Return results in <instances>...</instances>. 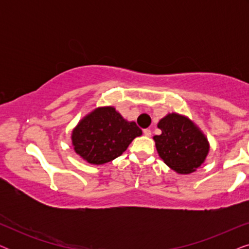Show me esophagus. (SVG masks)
Listing matches in <instances>:
<instances>
[{
    "label": "esophagus",
    "mask_w": 249,
    "mask_h": 249,
    "mask_svg": "<svg viewBox=\"0 0 249 249\" xmlns=\"http://www.w3.org/2000/svg\"><path fill=\"white\" fill-rule=\"evenodd\" d=\"M144 135L147 136V137H151V135H152L151 129H144Z\"/></svg>",
    "instance_id": "34e87169"
}]
</instances>
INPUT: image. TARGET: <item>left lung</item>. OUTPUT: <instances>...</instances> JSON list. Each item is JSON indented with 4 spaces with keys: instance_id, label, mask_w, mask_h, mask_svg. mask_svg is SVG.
Masks as SVG:
<instances>
[{
    "instance_id": "left-lung-1",
    "label": "left lung",
    "mask_w": 249,
    "mask_h": 249,
    "mask_svg": "<svg viewBox=\"0 0 249 249\" xmlns=\"http://www.w3.org/2000/svg\"><path fill=\"white\" fill-rule=\"evenodd\" d=\"M162 134L154 136L158 153L166 165L180 175L196 171L205 161L210 144L205 135L185 115L169 113L159 121Z\"/></svg>"
}]
</instances>
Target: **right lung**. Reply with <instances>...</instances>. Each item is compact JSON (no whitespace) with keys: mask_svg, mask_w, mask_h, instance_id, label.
Instances as JSON below:
<instances>
[{"mask_svg":"<svg viewBox=\"0 0 249 249\" xmlns=\"http://www.w3.org/2000/svg\"><path fill=\"white\" fill-rule=\"evenodd\" d=\"M142 134L113 107H97L76 125L71 135L74 152L90 164L100 165L120 156Z\"/></svg>","mask_w":249,"mask_h":249,"instance_id":"1","label":"right lung"}]
</instances>
